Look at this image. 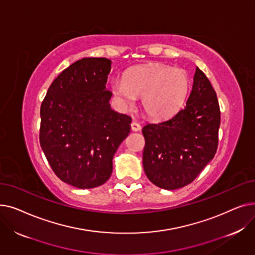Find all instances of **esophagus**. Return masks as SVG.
Segmentation results:
<instances>
[{
  "label": "esophagus",
  "instance_id": "1",
  "mask_svg": "<svg viewBox=\"0 0 255 255\" xmlns=\"http://www.w3.org/2000/svg\"><path fill=\"white\" fill-rule=\"evenodd\" d=\"M140 128H141L140 125L137 122H135V121H134V122L131 123V130L132 131H139Z\"/></svg>",
  "mask_w": 255,
  "mask_h": 255
}]
</instances>
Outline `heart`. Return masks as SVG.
<instances>
[{"label":"heart","mask_w":255,"mask_h":255,"mask_svg":"<svg viewBox=\"0 0 255 255\" xmlns=\"http://www.w3.org/2000/svg\"><path fill=\"white\" fill-rule=\"evenodd\" d=\"M112 89L123 109H131L136 97H141V106L146 116L153 120H164L183 107L189 90V79L180 68L145 65L129 70L123 82L115 80Z\"/></svg>","instance_id":"heart-1"}]
</instances>
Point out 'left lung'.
<instances>
[{
  "label": "left lung",
  "mask_w": 255,
  "mask_h": 255,
  "mask_svg": "<svg viewBox=\"0 0 255 255\" xmlns=\"http://www.w3.org/2000/svg\"><path fill=\"white\" fill-rule=\"evenodd\" d=\"M220 109L215 90L196 68L186 106L176 116L142 128L143 170L156 186L175 190L190 184L214 158Z\"/></svg>",
  "instance_id": "1"
}]
</instances>
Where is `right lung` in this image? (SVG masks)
<instances>
[{"mask_svg": "<svg viewBox=\"0 0 255 255\" xmlns=\"http://www.w3.org/2000/svg\"><path fill=\"white\" fill-rule=\"evenodd\" d=\"M112 61L84 58L53 80L40 107L39 139L57 177L79 189L104 184L129 134L131 118L112 110L106 90Z\"/></svg>", "mask_w": 255, "mask_h": 255, "instance_id": "1", "label": "right lung"}]
</instances>
